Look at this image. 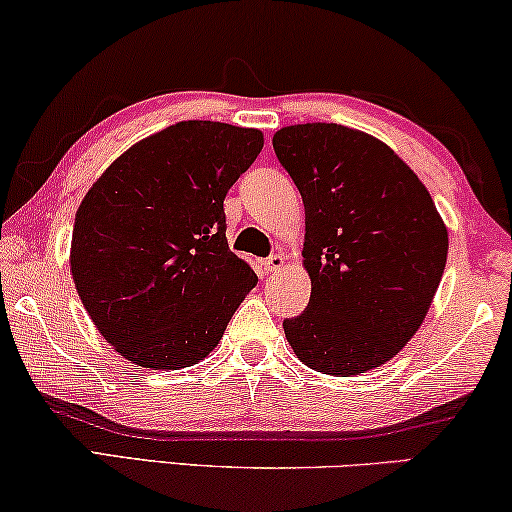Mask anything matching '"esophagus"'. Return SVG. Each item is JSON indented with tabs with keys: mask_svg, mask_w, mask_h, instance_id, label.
<instances>
[{
	"mask_svg": "<svg viewBox=\"0 0 512 512\" xmlns=\"http://www.w3.org/2000/svg\"><path fill=\"white\" fill-rule=\"evenodd\" d=\"M285 266V257L283 255H271V257H266L264 259V269L269 271V273H276V271H280Z\"/></svg>",
	"mask_w": 512,
	"mask_h": 512,
	"instance_id": "esophagus-1",
	"label": "esophagus"
}]
</instances>
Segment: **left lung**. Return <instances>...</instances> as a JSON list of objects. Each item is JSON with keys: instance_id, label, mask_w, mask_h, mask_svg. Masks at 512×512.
Masks as SVG:
<instances>
[{"instance_id": "obj_1", "label": "left lung", "mask_w": 512, "mask_h": 512, "mask_svg": "<svg viewBox=\"0 0 512 512\" xmlns=\"http://www.w3.org/2000/svg\"><path fill=\"white\" fill-rule=\"evenodd\" d=\"M273 150L306 211L311 301L283 329L294 355L327 376L390 362L429 313L448 259L434 199L387 143L336 122L290 125Z\"/></svg>"}]
</instances>
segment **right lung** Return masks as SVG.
I'll return each instance as SVG.
<instances>
[{
    "mask_svg": "<svg viewBox=\"0 0 512 512\" xmlns=\"http://www.w3.org/2000/svg\"><path fill=\"white\" fill-rule=\"evenodd\" d=\"M262 146L253 127L176 122L125 150L83 197L71 276L99 334L132 364L201 362L257 285L229 250L222 201Z\"/></svg>",
    "mask_w": 512,
    "mask_h": 512,
    "instance_id": "add662e5",
    "label": "right lung"
}]
</instances>
